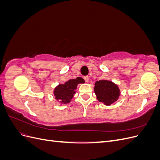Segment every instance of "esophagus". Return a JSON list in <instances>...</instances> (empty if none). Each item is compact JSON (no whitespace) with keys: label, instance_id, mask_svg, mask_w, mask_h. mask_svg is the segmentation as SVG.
<instances>
[{"label":"esophagus","instance_id":"1","mask_svg":"<svg viewBox=\"0 0 160 160\" xmlns=\"http://www.w3.org/2000/svg\"><path fill=\"white\" fill-rule=\"evenodd\" d=\"M84 79L86 82H88L89 81V77L88 76H85V77H84Z\"/></svg>","mask_w":160,"mask_h":160}]
</instances>
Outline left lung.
<instances>
[{
	"label": "left lung",
	"mask_w": 160,
	"mask_h": 160,
	"mask_svg": "<svg viewBox=\"0 0 160 160\" xmlns=\"http://www.w3.org/2000/svg\"><path fill=\"white\" fill-rule=\"evenodd\" d=\"M94 91L98 101L106 105H111L115 102L120 95L118 86L113 82L108 80L96 81Z\"/></svg>",
	"instance_id": "8db88e82"
}]
</instances>
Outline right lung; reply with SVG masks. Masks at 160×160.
<instances>
[{
    "label": "right lung",
    "mask_w": 160,
    "mask_h": 160,
    "mask_svg": "<svg viewBox=\"0 0 160 160\" xmlns=\"http://www.w3.org/2000/svg\"><path fill=\"white\" fill-rule=\"evenodd\" d=\"M85 81L81 77L67 81L64 84H59L54 89V96L56 100L62 104L69 103L76 93L77 85L84 83Z\"/></svg>",
    "instance_id": "1"
}]
</instances>
